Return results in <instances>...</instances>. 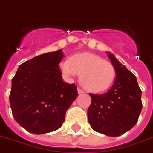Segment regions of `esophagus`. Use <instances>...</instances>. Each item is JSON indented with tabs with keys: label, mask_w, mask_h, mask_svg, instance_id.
<instances>
[{
	"label": "esophagus",
	"mask_w": 153,
	"mask_h": 153,
	"mask_svg": "<svg viewBox=\"0 0 153 153\" xmlns=\"http://www.w3.org/2000/svg\"><path fill=\"white\" fill-rule=\"evenodd\" d=\"M77 91H78V94H83V93H84V91L81 89H78Z\"/></svg>",
	"instance_id": "34e87169"
}]
</instances>
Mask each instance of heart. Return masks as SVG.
Here are the masks:
<instances>
[{
    "instance_id": "obj_1",
    "label": "heart",
    "mask_w": 153,
    "mask_h": 153,
    "mask_svg": "<svg viewBox=\"0 0 153 153\" xmlns=\"http://www.w3.org/2000/svg\"><path fill=\"white\" fill-rule=\"evenodd\" d=\"M59 68L62 73L68 79L81 74V85L93 93H100L108 89L115 78L113 64L90 52L75 54L70 59H66L60 62Z\"/></svg>"
}]
</instances>
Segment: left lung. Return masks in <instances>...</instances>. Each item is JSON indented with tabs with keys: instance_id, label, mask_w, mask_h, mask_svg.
<instances>
[{
	"instance_id": "left-lung-1",
	"label": "left lung",
	"mask_w": 153,
	"mask_h": 153,
	"mask_svg": "<svg viewBox=\"0 0 153 153\" xmlns=\"http://www.w3.org/2000/svg\"><path fill=\"white\" fill-rule=\"evenodd\" d=\"M108 57L114 67L115 81L108 92L89 94L92 102L88 119L94 131L114 137L131 129L142 110L141 91L135 76L110 52Z\"/></svg>"
}]
</instances>
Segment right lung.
Returning <instances> with one entry per match:
<instances>
[{
  "mask_svg": "<svg viewBox=\"0 0 153 153\" xmlns=\"http://www.w3.org/2000/svg\"><path fill=\"white\" fill-rule=\"evenodd\" d=\"M63 57L61 49L35 56L21 64L12 79L13 116L29 132L41 135L59 129L78 96L76 86L62 80Z\"/></svg>",
  "mask_w": 153,
  "mask_h": 153,
  "instance_id": "obj_1",
  "label": "right lung"
}]
</instances>
